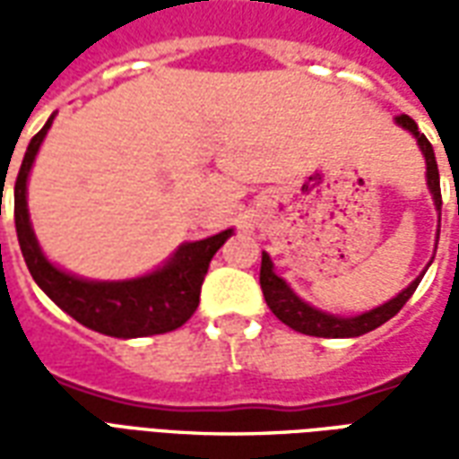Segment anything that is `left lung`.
Here are the masks:
<instances>
[{"mask_svg":"<svg viewBox=\"0 0 459 459\" xmlns=\"http://www.w3.org/2000/svg\"><path fill=\"white\" fill-rule=\"evenodd\" d=\"M395 122L413 134L418 140V147L423 152L425 157V177H428V189L433 194L435 209H443V196H440V171H437V161H435L433 144L428 142L423 132L418 130L413 117L408 115H398ZM437 238H440V229H437ZM437 248V243H435ZM433 263V260H430ZM425 273H420L418 278L403 290L398 292L394 299L384 302L381 307H374L364 312V315H356V317H337V315H327L322 309L312 307L305 299H299L290 285L282 278L275 275L273 270V260H270L268 253H263V263H260V288H263V295H265V302H268L270 312L282 322L288 325L290 329H295L299 334H309V337H325V339H346V337H361L371 329L381 327L384 322H388L391 317H395L405 302L411 299V295L418 288V282L423 280Z\"/></svg>","mask_w":459,"mask_h":459,"instance_id":"1","label":"left lung"}]
</instances>
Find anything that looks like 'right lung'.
Instances as JSON below:
<instances>
[{
    "label": "right lung",
    "mask_w": 459,
    "mask_h": 459,
    "mask_svg": "<svg viewBox=\"0 0 459 459\" xmlns=\"http://www.w3.org/2000/svg\"><path fill=\"white\" fill-rule=\"evenodd\" d=\"M51 122L54 115L29 142L14 184L16 236L31 278L65 315L108 337H152L179 329L199 307L201 282L206 278L211 258L230 238L233 229L221 230L211 238L184 243L161 268L152 270L142 278L83 280L56 268L44 255V250L39 248L26 209L29 171Z\"/></svg>",
    "instance_id": "obj_1"
}]
</instances>
